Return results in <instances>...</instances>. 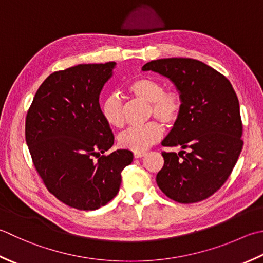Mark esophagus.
Instances as JSON below:
<instances>
[{"instance_id":"1","label":"esophagus","mask_w":263,"mask_h":263,"mask_svg":"<svg viewBox=\"0 0 263 263\" xmlns=\"http://www.w3.org/2000/svg\"><path fill=\"white\" fill-rule=\"evenodd\" d=\"M146 155V152H135L133 153V156L135 158H141Z\"/></svg>"}]
</instances>
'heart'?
Masks as SVG:
<instances>
[{"instance_id":"1","label":"heart","mask_w":263,"mask_h":263,"mask_svg":"<svg viewBox=\"0 0 263 263\" xmlns=\"http://www.w3.org/2000/svg\"><path fill=\"white\" fill-rule=\"evenodd\" d=\"M131 95L151 102V114L164 124H173L182 109L181 95L176 90L164 91V84L153 77L142 76L133 80L127 86ZM100 112L109 126L120 128L124 124V111L120 98L111 95L102 100ZM162 126L156 122L131 126L118 136L120 147L132 152H143L162 137Z\"/></svg>"}]
</instances>
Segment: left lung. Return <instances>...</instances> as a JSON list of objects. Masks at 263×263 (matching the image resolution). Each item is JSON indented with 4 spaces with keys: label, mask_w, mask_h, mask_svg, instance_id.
Instances as JSON below:
<instances>
[{
    "label": "left lung",
    "mask_w": 263,
    "mask_h": 263,
    "mask_svg": "<svg viewBox=\"0 0 263 263\" xmlns=\"http://www.w3.org/2000/svg\"><path fill=\"white\" fill-rule=\"evenodd\" d=\"M142 70L161 74L176 85L182 109L162 141L164 165L156 182L168 198L189 204L206 199L227 181L243 148L239 102L233 85L219 71L190 58L153 60Z\"/></svg>",
    "instance_id": "left-lung-1"
}]
</instances>
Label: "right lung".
I'll return each instance as SVG.
<instances>
[{
  "label": "right lung",
  "instance_id": "1",
  "mask_svg": "<svg viewBox=\"0 0 263 263\" xmlns=\"http://www.w3.org/2000/svg\"><path fill=\"white\" fill-rule=\"evenodd\" d=\"M114 61L83 64L46 77L27 111L26 142L45 187L70 208L93 211L114 198L133 154L117 149L99 96Z\"/></svg>",
  "mask_w": 263,
  "mask_h": 263
}]
</instances>
